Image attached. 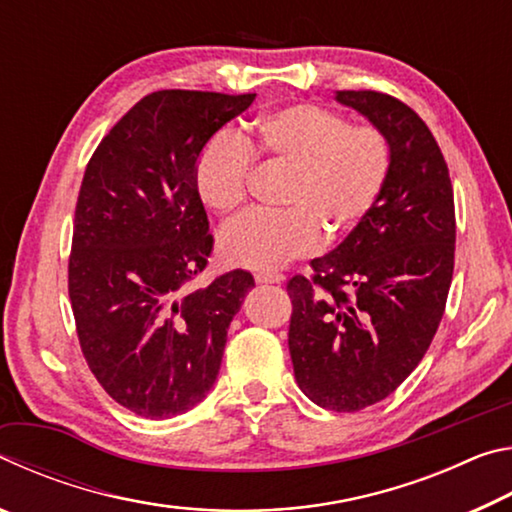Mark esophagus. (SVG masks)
<instances>
[{"instance_id": "34e87169", "label": "esophagus", "mask_w": 512, "mask_h": 512, "mask_svg": "<svg viewBox=\"0 0 512 512\" xmlns=\"http://www.w3.org/2000/svg\"><path fill=\"white\" fill-rule=\"evenodd\" d=\"M255 280L259 284H282L284 282V275L277 273V271H259L255 275Z\"/></svg>"}]
</instances>
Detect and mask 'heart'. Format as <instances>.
Wrapping results in <instances>:
<instances>
[{
	"mask_svg": "<svg viewBox=\"0 0 512 512\" xmlns=\"http://www.w3.org/2000/svg\"><path fill=\"white\" fill-rule=\"evenodd\" d=\"M253 158L287 169L280 212H248L221 232L225 262L271 271L350 237L375 210L391 176V142L372 124L316 103H293L255 121L246 137L221 131L194 164L201 201L219 214L246 203Z\"/></svg>",
	"mask_w": 512,
	"mask_h": 512,
	"instance_id": "1",
	"label": "heart"
}]
</instances>
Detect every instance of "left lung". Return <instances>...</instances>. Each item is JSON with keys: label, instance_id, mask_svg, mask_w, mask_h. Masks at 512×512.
Masks as SVG:
<instances>
[{"label": "left lung", "instance_id": "left-lung-1", "mask_svg": "<svg viewBox=\"0 0 512 512\" xmlns=\"http://www.w3.org/2000/svg\"><path fill=\"white\" fill-rule=\"evenodd\" d=\"M391 142V176L343 244L293 275L289 352L300 391L336 413L391 395L427 354L454 273L456 214L447 162L427 124L384 92L343 90Z\"/></svg>", "mask_w": 512, "mask_h": 512}]
</instances>
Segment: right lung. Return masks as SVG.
I'll list each match as a JSON object with an SVG mask.
<instances>
[{
	"label": "right lung",
	"instance_id": "obj_1",
	"mask_svg": "<svg viewBox=\"0 0 512 512\" xmlns=\"http://www.w3.org/2000/svg\"><path fill=\"white\" fill-rule=\"evenodd\" d=\"M255 94L160 90L121 117L85 169L67 289L81 352L112 400L142 418L192 409L219 375L253 275L185 293L214 239L194 185L207 140Z\"/></svg>",
	"mask_w": 512,
	"mask_h": 512
}]
</instances>
